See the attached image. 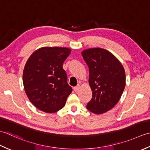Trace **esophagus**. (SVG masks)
Returning <instances> with one entry per match:
<instances>
[{
	"mask_svg": "<svg viewBox=\"0 0 150 150\" xmlns=\"http://www.w3.org/2000/svg\"><path fill=\"white\" fill-rule=\"evenodd\" d=\"M79 85H78L77 86L74 87V91H75V92H77V91L79 90Z\"/></svg>",
	"mask_w": 150,
	"mask_h": 150,
	"instance_id": "1",
	"label": "esophagus"
}]
</instances>
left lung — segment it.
Listing matches in <instances>:
<instances>
[{"mask_svg":"<svg viewBox=\"0 0 150 150\" xmlns=\"http://www.w3.org/2000/svg\"><path fill=\"white\" fill-rule=\"evenodd\" d=\"M81 54L88 67V83L93 93L87 109L102 114L114 108L120 98L126 86L124 67L113 54L103 48H89Z\"/></svg>","mask_w":150,"mask_h":150,"instance_id":"left-lung-1","label":"left lung"}]
</instances>
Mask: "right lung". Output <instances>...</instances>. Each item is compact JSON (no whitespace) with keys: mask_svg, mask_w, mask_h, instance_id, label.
<instances>
[{"mask_svg":"<svg viewBox=\"0 0 150 150\" xmlns=\"http://www.w3.org/2000/svg\"><path fill=\"white\" fill-rule=\"evenodd\" d=\"M71 50L63 47H42L33 52L24 67L23 81L32 104L52 113L62 109L72 88L67 83L63 63Z\"/></svg>","mask_w":150,"mask_h":150,"instance_id":"1","label":"right lung"}]
</instances>
